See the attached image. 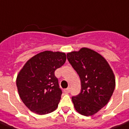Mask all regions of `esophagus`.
<instances>
[{
	"label": "esophagus",
	"mask_w": 129,
	"mask_h": 129,
	"mask_svg": "<svg viewBox=\"0 0 129 129\" xmlns=\"http://www.w3.org/2000/svg\"><path fill=\"white\" fill-rule=\"evenodd\" d=\"M70 91H71V88H67V89H64V93H69V92H70Z\"/></svg>",
	"instance_id": "esophagus-1"
}]
</instances>
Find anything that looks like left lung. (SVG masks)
Here are the masks:
<instances>
[{"instance_id": "8db88e82", "label": "left lung", "mask_w": 129, "mask_h": 129, "mask_svg": "<svg viewBox=\"0 0 129 129\" xmlns=\"http://www.w3.org/2000/svg\"><path fill=\"white\" fill-rule=\"evenodd\" d=\"M67 55L81 82L80 93L72 98L74 108L82 115H93L112 96L115 88L114 73L106 59L91 49L82 47Z\"/></svg>"}]
</instances>
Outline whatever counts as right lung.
Masks as SVG:
<instances>
[{"label": "right lung", "mask_w": 129, "mask_h": 129, "mask_svg": "<svg viewBox=\"0 0 129 129\" xmlns=\"http://www.w3.org/2000/svg\"><path fill=\"white\" fill-rule=\"evenodd\" d=\"M64 53L45 51L29 58L19 72V95L31 111L38 115L53 112L58 107L62 91L55 71L64 64Z\"/></svg>", "instance_id": "add662e5"}]
</instances>
